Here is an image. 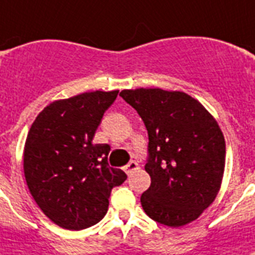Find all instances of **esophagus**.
Wrapping results in <instances>:
<instances>
[{"label": "esophagus", "mask_w": 255, "mask_h": 255, "mask_svg": "<svg viewBox=\"0 0 255 255\" xmlns=\"http://www.w3.org/2000/svg\"><path fill=\"white\" fill-rule=\"evenodd\" d=\"M138 168H139L138 163H136V161H134V160H131L129 164H128V165H125V172L128 174H131V173H134V172H135Z\"/></svg>", "instance_id": "34e87169"}]
</instances>
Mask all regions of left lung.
I'll return each mask as SVG.
<instances>
[{
  "mask_svg": "<svg viewBox=\"0 0 255 255\" xmlns=\"http://www.w3.org/2000/svg\"><path fill=\"white\" fill-rule=\"evenodd\" d=\"M148 131L147 215L168 227L198 219L215 201L226 165V140L215 117L190 95L161 88L124 90Z\"/></svg>",
  "mask_w": 255,
  "mask_h": 255,
  "instance_id": "obj_1",
  "label": "left lung"
}]
</instances>
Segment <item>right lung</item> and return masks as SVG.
Returning <instances> with one entry per match:
<instances>
[{"instance_id": "right-lung-1", "label": "right lung", "mask_w": 255, "mask_h": 255, "mask_svg": "<svg viewBox=\"0 0 255 255\" xmlns=\"http://www.w3.org/2000/svg\"><path fill=\"white\" fill-rule=\"evenodd\" d=\"M117 95L119 90L92 91L56 100L37 115L27 134V186L40 210L61 228L81 231L100 222L112 189L128 177L108 167L109 144L92 143Z\"/></svg>"}]
</instances>
